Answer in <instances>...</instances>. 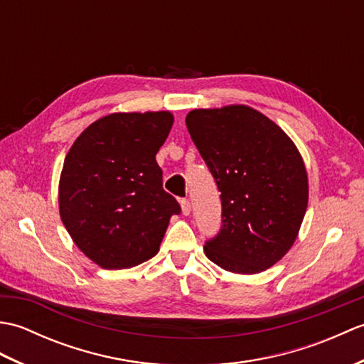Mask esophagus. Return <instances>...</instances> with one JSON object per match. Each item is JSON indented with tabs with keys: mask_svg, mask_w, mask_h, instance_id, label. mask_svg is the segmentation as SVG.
<instances>
[{
	"mask_svg": "<svg viewBox=\"0 0 364 364\" xmlns=\"http://www.w3.org/2000/svg\"><path fill=\"white\" fill-rule=\"evenodd\" d=\"M180 206H181L183 215H189V214H191V203H189V200H186V198L180 200Z\"/></svg>",
	"mask_w": 364,
	"mask_h": 364,
	"instance_id": "34e87169",
	"label": "esophagus"
}]
</instances>
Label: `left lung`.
I'll return each mask as SVG.
<instances>
[{"mask_svg": "<svg viewBox=\"0 0 364 364\" xmlns=\"http://www.w3.org/2000/svg\"><path fill=\"white\" fill-rule=\"evenodd\" d=\"M189 134L222 200L220 233L203 247L214 264L252 275L296 242L308 206V173L291 137L245 105L194 109Z\"/></svg>", "mask_w": 364, "mask_h": 364, "instance_id": "1", "label": "left lung"}]
</instances>
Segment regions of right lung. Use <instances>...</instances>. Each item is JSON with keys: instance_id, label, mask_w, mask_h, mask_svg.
<instances>
[{"instance_id": "right-lung-1", "label": "right lung", "mask_w": 364, "mask_h": 364, "mask_svg": "<svg viewBox=\"0 0 364 364\" xmlns=\"http://www.w3.org/2000/svg\"><path fill=\"white\" fill-rule=\"evenodd\" d=\"M173 114L114 112L76 137L59 178V214L75 245L103 269H128L159 252L176 200L162 189L156 153Z\"/></svg>"}]
</instances>
